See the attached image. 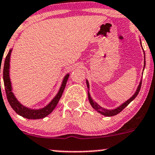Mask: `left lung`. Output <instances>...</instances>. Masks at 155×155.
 <instances>
[{"mask_svg":"<svg viewBox=\"0 0 155 155\" xmlns=\"http://www.w3.org/2000/svg\"><path fill=\"white\" fill-rule=\"evenodd\" d=\"M144 67H145V62H144ZM141 84H142V81H140V84H139V85H138V87H137V91H136L135 94H134L133 96L131 97L130 99L127 100V101H126L125 103H124L123 104L120 105V106L118 107V108L115 109V110H105V109L101 108V107H100L98 104H97V103L93 102V99H92L91 96H90L89 93H88V98H89V101H90V103H91V106L93 107L94 110H96V111H98V113L102 114V115H105V116H113V115H117V114H118L119 113H120V112H121L122 110H123L126 107H127V105H128L131 102V101H133V100L135 99V97L137 96V94L139 93V91H140V87H141ZM87 88L89 89V84H88L87 81Z\"/></svg>","mask_w":155,"mask_h":155,"instance_id":"1","label":"left lung"}]
</instances>
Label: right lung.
I'll return each instance as SVG.
<instances>
[{"label": "right lung", "instance_id": "right-lung-1", "mask_svg": "<svg viewBox=\"0 0 155 155\" xmlns=\"http://www.w3.org/2000/svg\"><path fill=\"white\" fill-rule=\"evenodd\" d=\"M12 50L8 51V54L6 55V59H5L4 65H3V84L5 87V91H6V98L9 103L10 106L12 107L13 110L16 112L18 115H21V116L24 117L25 118L28 119H40L43 118L48 115H49L56 106L58 104L59 99L62 97V93L64 90V87L66 86V83H67L68 79L69 74H67V76L64 77L63 82H62V86H61L60 89H59V93H57L55 98L51 101L45 107L40 109V110H30L27 107H25L22 104H20L19 101L16 99L13 93L12 92V87L11 82H10L9 76H8V69H9V60H10V54H11ZM1 73V69H0Z\"/></svg>", "mask_w": 155, "mask_h": 155}]
</instances>
